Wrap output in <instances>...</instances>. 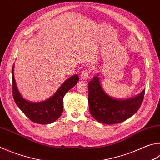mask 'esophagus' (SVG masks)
<instances>
[{
    "instance_id": "esophagus-1",
    "label": "esophagus",
    "mask_w": 160,
    "mask_h": 160,
    "mask_svg": "<svg viewBox=\"0 0 160 160\" xmlns=\"http://www.w3.org/2000/svg\"><path fill=\"white\" fill-rule=\"evenodd\" d=\"M89 72H90V70H89V69H85V70L82 71V72H80V77L81 79L86 80L89 77Z\"/></svg>"
}]
</instances>
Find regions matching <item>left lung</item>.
<instances>
[{"label":"left lung","instance_id":"obj_1","mask_svg":"<svg viewBox=\"0 0 160 160\" xmlns=\"http://www.w3.org/2000/svg\"><path fill=\"white\" fill-rule=\"evenodd\" d=\"M88 85L90 113L101 123L117 124L127 120L138 111L143 102L145 90L128 99H117L110 97L101 87L98 74Z\"/></svg>","mask_w":160,"mask_h":160}]
</instances>
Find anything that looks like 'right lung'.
<instances>
[{"label": "right lung", "mask_w": 160, "mask_h": 160, "mask_svg": "<svg viewBox=\"0 0 160 160\" xmlns=\"http://www.w3.org/2000/svg\"><path fill=\"white\" fill-rule=\"evenodd\" d=\"M12 96L17 106L33 122L48 124L54 122L63 112V98L66 92L76 85L79 80L78 75L66 80L55 94L42 102H31L23 98L16 85L14 77V65L12 68Z\"/></svg>", "instance_id": "1"}]
</instances>
